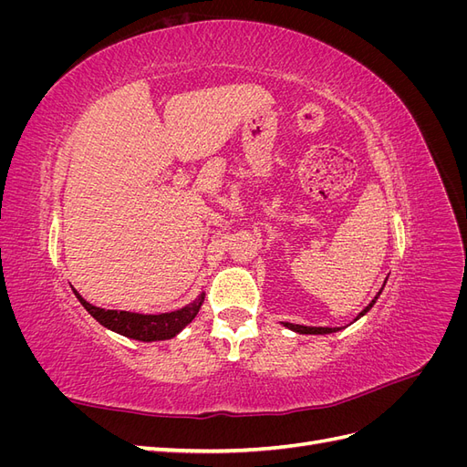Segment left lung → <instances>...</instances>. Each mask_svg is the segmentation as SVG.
I'll return each instance as SVG.
<instances>
[{
  "mask_svg": "<svg viewBox=\"0 0 467 467\" xmlns=\"http://www.w3.org/2000/svg\"><path fill=\"white\" fill-rule=\"evenodd\" d=\"M379 292H381V290H379ZM379 292L376 294V298L362 309V312L358 314V317H362L366 312H370V307L376 304ZM358 317H357V319H358ZM282 325H285V327H288V329H292V331H296V333H302V335H327V333L338 331V327H306V325H294V323H282Z\"/></svg>",
  "mask_w": 467,
  "mask_h": 467,
  "instance_id": "8db88e82",
  "label": "left lung"
}]
</instances>
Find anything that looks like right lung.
Instances as JSON below:
<instances>
[{"mask_svg": "<svg viewBox=\"0 0 467 467\" xmlns=\"http://www.w3.org/2000/svg\"><path fill=\"white\" fill-rule=\"evenodd\" d=\"M76 298L81 302V306L103 325V327L115 331L119 335H124L129 338H136V341H165V338L175 337L179 331H182L187 325L196 317L199 309L204 302V292L196 298L192 304L175 309V312L160 314V316H144V314H132V312H119V309H103L91 306L76 292Z\"/></svg>", "mask_w": 467, "mask_h": 467, "instance_id": "1", "label": "right lung"}]
</instances>
